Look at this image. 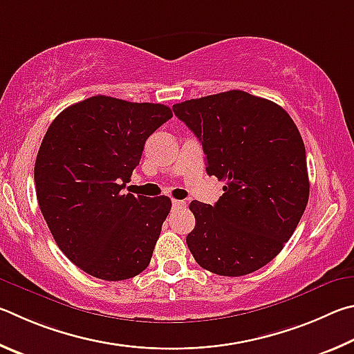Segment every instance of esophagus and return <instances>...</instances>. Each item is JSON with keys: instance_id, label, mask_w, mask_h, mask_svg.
Returning a JSON list of instances; mask_svg holds the SVG:
<instances>
[{"instance_id": "1", "label": "esophagus", "mask_w": 354, "mask_h": 354, "mask_svg": "<svg viewBox=\"0 0 354 354\" xmlns=\"http://www.w3.org/2000/svg\"><path fill=\"white\" fill-rule=\"evenodd\" d=\"M172 207L174 208H183V207H187V202H183V201H172Z\"/></svg>"}]
</instances>
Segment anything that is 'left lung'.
<instances>
[{"label":"left lung","instance_id":"obj_1","mask_svg":"<svg viewBox=\"0 0 354 354\" xmlns=\"http://www.w3.org/2000/svg\"><path fill=\"white\" fill-rule=\"evenodd\" d=\"M172 110L202 142L208 176L225 182L214 205L189 203L196 218L189 252L218 275L261 269L283 250L308 203L299 129L278 104L241 90L189 99Z\"/></svg>","mask_w":354,"mask_h":354}]
</instances>
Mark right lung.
Segmentation results:
<instances>
[{
  "mask_svg": "<svg viewBox=\"0 0 354 354\" xmlns=\"http://www.w3.org/2000/svg\"><path fill=\"white\" fill-rule=\"evenodd\" d=\"M171 118L163 104L99 95L48 127L35 160L37 201L55 244L88 275L121 281L151 263L171 199L121 191L146 140Z\"/></svg>",
  "mask_w": 354,
  "mask_h": 354,
  "instance_id": "1",
  "label": "right lung"
}]
</instances>
